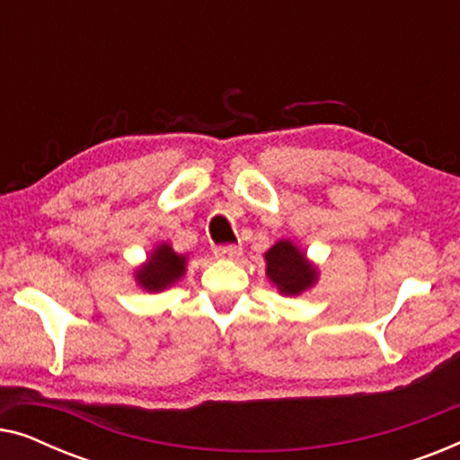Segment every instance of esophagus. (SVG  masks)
<instances>
[{"label":"esophagus","mask_w":460,"mask_h":460,"mask_svg":"<svg viewBox=\"0 0 460 460\" xmlns=\"http://www.w3.org/2000/svg\"><path fill=\"white\" fill-rule=\"evenodd\" d=\"M213 253H216V257H224V260H234L243 253V249L241 244H217Z\"/></svg>","instance_id":"1"}]
</instances>
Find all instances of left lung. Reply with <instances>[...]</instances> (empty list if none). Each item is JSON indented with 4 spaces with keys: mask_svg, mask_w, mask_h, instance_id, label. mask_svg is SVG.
I'll return each mask as SVG.
<instances>
[{
    "mask_svg": "<svg viewBox=\"0 0 460 460\" xmlns=\"http://www.w3.org/2000/svg\"><path fill=\"white\" fill-rule=\"evenodd\" d=\"M266 272L280 293L297 295L316 282V270L293 243L280 241L266 253Z\"/></svg>",
    "mask_w": 460,
    "mask_h": 460,
    "instance_id": "8db88e82",
    "label": "left lung"
}]
</instances>
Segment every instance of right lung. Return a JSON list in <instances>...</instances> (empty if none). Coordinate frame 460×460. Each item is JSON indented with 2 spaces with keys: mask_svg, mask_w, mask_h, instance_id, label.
<instances>
[{
  "mask_svg": "<svg viewBox=\"0 0 460 460\" xmlns=\"http://www.w3.org/2000/svg\"><path fill=\"white\" fill-rule=\"evenodd\" d=\"M186 257L173 253L169 244H161L150 257L146 266L137 272V282L148 291H163L184 274Z\"/></svg>",
  "mask_w": 460,
  "mask_h": 460,
  "instance_id": "add662e5",
  "label": "right lung"
}]
</instances>
